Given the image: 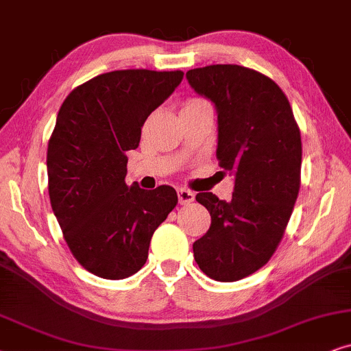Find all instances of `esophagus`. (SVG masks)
<instances>
[{"label": "esophagus", "mask_w": 351, "mask_h": 351, "mask_svg": "<svg viewBox=\"0 0 351 351\" xmlns=\"http://www.w3.org/2000/svg\"><path fill=\"white\" fill-rule=\"evenodd\" d=\"M194 197H195V194L193 193V191L184 189V188L178 189V200H180L181 205H188V204H191V202H193V200H194Z\"/></svg>", "instance_id": "1"}]
</instances>
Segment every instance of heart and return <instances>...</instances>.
Returning a JSON list of instances; mask_svg holds the SVG:
<instances>
[{
    "label": "heart",
    "mask_w": 351,
    "mask_h": 351,
    "mask_svg": "<svg viewBox=\"0 0 351 351\" xmlns=\"http://www.w3.org/2000/svg\"><path fill=\"white\" fill-rule=\"evenodd\" d=\"M205 104H208V102L202 99V97H191V99L184 102L183 110L184 109H193V107H199V106H205Z\"/></svg>",
    "instance_id": "b5f03b06"
}]
</instances>
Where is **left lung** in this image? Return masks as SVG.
<instances>
[{
	"instance_id": "1",
	"label": "left lung",
	"mask_w": 351,
	"mask_h": 351,
	"mask_svg": "<svg viewBox=\"0 0 351 351\" xmlns=\"http://www.w3.org/2000/svg\"><path fill=\"white\" fill-rule=\"evenodd\" d=\"M186 77L215 102L217 157L236 178L230 202L213 193L195 195L212 224L194 242V258L215 281H239L268 263L291 219L300 191V128L284 91L254 69L217 64Z\"/></svg>"
}]
</instances>
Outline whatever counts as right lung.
I'll use <instances>...</instances> for the list:
<instances>
[{
    "instance_id": "right-lung-1",
    "label": "right lung",
    "mask_w": 351,
    "mask_h": 351,
    "mask_svg": "<svg viewBox=\"0 0 351 351\" xmlns=\"http://www.w3.org/2000/svg\"><path fill=\"white\" fill-rule=\"evenodd\" d=\"M183 72L114 70L70 91L48 143L53 212L75 260L95 276L125 279L147 260L154 231L178 204L171 186H127V152Z\"/></svg>"
}]
</instances>
